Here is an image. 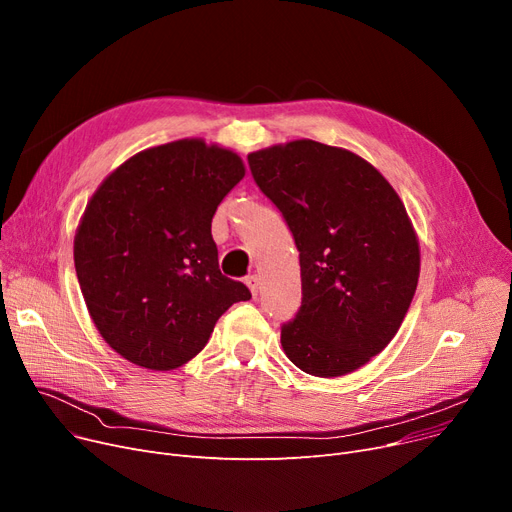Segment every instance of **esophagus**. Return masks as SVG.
Here are the masks:
<instances>
[{
  "label": "esophagus",
  "mask_w": 512,
  "mask_h": 512,
  "mask_svg": "<svg viewBox=\"0 0 512 512\" xmlns=\"http://www.w3.org/2000/svg\"><path fill=\"white\" fill-rule=\"evenodd\" d=\"M245 282H247V286H249V290H251L253 297H257V292H259V278H257V274L247 276V278H245Z\"/></svg>",
  "instance_id": "esophagus-1"
}]
</instances>
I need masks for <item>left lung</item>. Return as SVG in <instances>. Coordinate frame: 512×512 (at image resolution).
<instances>
[{"label": "left lung", "mask_w": 512, "mask_h": 512, "mask_svg": "<svg viewBox=\"0 0 512 512\" xmlns=\"http://www.w3.org/2000/svg\"><path fill=\"white\" fill-rule=\"evenodd\" d=\"M247 159L299 249L303 299L282 324L286 357L317 378L359 369L396 336L415 297L419 242L405 205L346 149L305 139Z\"/></svg>", "instance_id": "left-lung-1"}]
</instances>
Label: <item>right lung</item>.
I'll return each mask as SVG.
<instances>
[{"label":"right lung","mask_w":512,"mask_h":512,"mask_svg":"<svg viewBox=\"0 0 512 512\" xmlns=\"http://www.w3.org/2000/svg\"><path fill=\"white\" fill-rule=\"evenodd\" d=\"M245 176L236 153L184 139L141 151L89 201L74 238L80 290L103 340L170 371L207 344L251 290L220 272L211 220Z\"/></svg>","instance_id":"add662e5"}]
</instances>
